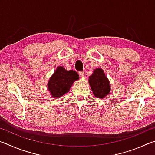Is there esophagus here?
I'll use <instances>...</instances> for the list:
<instances>
[{
	"mask_svg": "<svg viewBox=\"0 0 155 155\" xmlns=\"http://www.w3.org/2000/svg\"><path fill=\"white\" fill-rule=\"evenodd\" d=\"M78 74H79V76H80L81 77H85V72H84L83 71L79 72H78Z\"/></svg>",
	"mask_w": 155,
	"mask_h": 155,
	"instance_id": "obj_1",
	"label": "esophagus"
}]
</instances>
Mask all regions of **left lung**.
<instances>
[{"label":"left lung","instance_id":"obj_1","mask_svg":"<svg viewBox=\"0 0 155 155\" xmlns=\"http://www.w3.org/2000/svg\"><path fill=\"white\" fill-rule=\"evenodd\" d=\"M89 83L94 95L98 98H104L111 90V85L108 78L101 68H96L89 78Z\"/></svg>","mask_w":155,"mask_h":155}]
</instances>
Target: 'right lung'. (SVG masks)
I'll use <instances>...</instances> for the list:
<instances>
[{"label": "right lung", "mask_w": 155, "mask_h": 155, "mask_svg": "<svg viewBox=\"0 0 155 155\" xmlns=\"http://www.w3.org/2000/svg\"><path fill=\"white\" fill-rule=\"evenodd\" d=\"M79 78L74 70H66L64 67H57L48 82V89L52 98H59L68 93L75 81Z\"/></svg>", "instance_id": "right-lung-1"}]
</instances>
